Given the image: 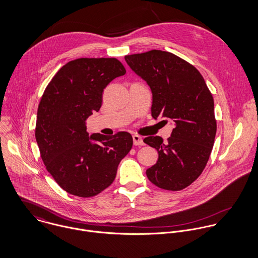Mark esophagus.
Here are the masks:
<instances>
[{"label": "esophagus", "mask_w": 258, "mask_h": 258, "mask_svg": "<svg viewBox=\"0 0 258 258\" xmlns=\"http://www.w3.org/2000/svg\"><path fill=\"white\" fill-rule=\"evenodd\" d=\"M133 141H134L135 146H144V141H143L142 137H140L138 135L133 136Z\"/></svg>", "instance_id": "esophagus-1"}]
</instances>
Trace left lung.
I'll list each match as a JSON object with an SVG mask.
<instances>
[{
	"instance_id": "left-lung-1",
	"label": "left lung",
	"mask_w": 258,
	"mask_h": 258,
	"mask_svg": "<svg viewBox=\"0 0 258 258\" xmlns=\"http://www.w3.org/2000/svg\"><path fill=\"white\" fill-rule=\"evenodd\" d=\"M124 59L151 88L153 117L169 119L174 125L167 143L157 136L144 140L158 153L147 176L160 188L183 189L202 174L212 151L213 98L201 73L171 52L153 50Z\"/></svg>"
}]
</instances>
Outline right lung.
<instances>
[{"instance_id":"1","label":"right lung","mask_w":258,"mask_h":258,"mask_svg":"<svg viewBox=\"0 0 258 258\" xmlns=\"http://www.w3.org/2000/svg\"><path fill=\"white\" fill-rule=\"evenodd\" d=\"M114 57L71 60L59 69L39 104L36 141L56 183L80 198L99 195L114 180L117 165L133 147L126 132L89 135L86 120L103 103L105 87L123 76Z\"/></svg>"}]
</instances>
